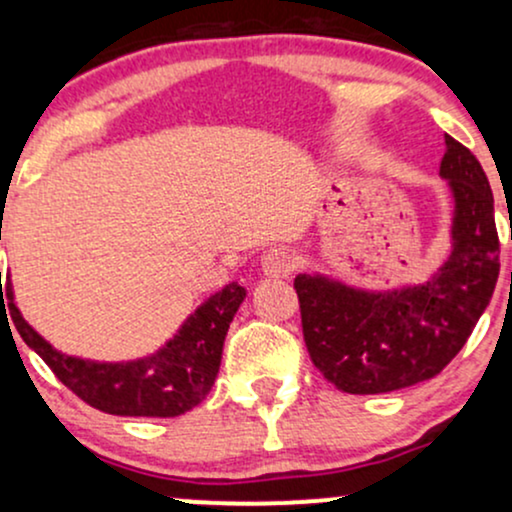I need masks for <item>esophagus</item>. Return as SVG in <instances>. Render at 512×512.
I'll return each instance as SVG.
<instances>
[{"instance_id":"34e87169","label":"esophagus","mask_w":512,"mask_h":512,"mask_svg":"<svg viewBox=\"0 0 512 512\" xmlns=\"http://www.w3.org/2000/svg\"><path fill=\"white\" fill-rule=\"evenodd\" d=\"M298 267V257L289 248H272L262 257V272L267 276L284 279Z\"/></svg>"}]
</instances>
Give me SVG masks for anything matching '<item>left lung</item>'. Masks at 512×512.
I'll use <instances>...</instances> for the list:
<instances>
[{"label": "left lung", "instance_id": "obj_1", "mask_svg": "<svg viewBox=\"0 0 512 512\" xmlns=\"http://www.w3.org/2000/svg\"><path fill=\"white\" fill-rule=\"evenodd\" d=\"M440 178L452 195L450 252L426 281L387 291L320 272L293 281L308 354L337 390L383 395L436 378L491 301L501 262L489 178L450 134Z\"/></svg>", "mask_w": 512, "mask_h": 512}]
</instances>
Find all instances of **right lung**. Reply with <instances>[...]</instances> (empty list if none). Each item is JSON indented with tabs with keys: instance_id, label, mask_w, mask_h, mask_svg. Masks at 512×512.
I'll list each match as a JSON object with an SVG mask.
<instances>
[{
	"instance_id": "right-lung-1",
	"label": "right lung",
	"mask_w": 512,
	"mask_h": 512,
	"mask_svg": "<svg viewBox=\"0 0 512 512\" xmlns=\"http://www.w3.org/2000/svg\"><path fill=\"white\" fill-rule=\"evenodd\" d=\"M245 293L248 291L236 281L223 286L182 322L180 330L161 349L134 361H91L57 351L23 320L14 303L9 276L4 291L0 289V308H4L7 296L11 320L23 342L86 404L115 416L170 419L195 409L214 387L221 366L223 339L233 315L245 301Z\"/></svg>"
}]
</instances>
